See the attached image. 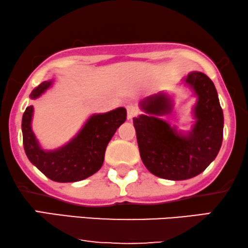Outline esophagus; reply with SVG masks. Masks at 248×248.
I'll return each instance as SVG.
<instances>
[{"label":"esophagus","instance_id":"esophagus-1","mask_svg":"<svg viewBox=\"0 0 248 248\" xmlns=\"http://www.w3.org/2000/svg\"><path fill=\"white\" fill-rule=\"evenodd\" d=\"M126 111H127V118L132 120L134 116L139 114V107L134 103H128L126 105Z\"/></svg>","mask_w":248,"mask_h":248}]
</instances>
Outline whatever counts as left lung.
<instances>
[{"instance_id":"1","label":"left lung","mask_w":248,"mask_h":248,"mask_svg":"<svg viewBox=\"0 0 248 248\" xmlns=\"http://www.w3.org/2000/svg\"><path fill=\"white\" fill-rule=\"evenodd\" d=\"M185 83L198 94L196 123L187 135L159 118L171 110V99L159 93L141 101L144 115L133 118L142 161L160 178L183 181L201 174L215 160L222 143L223 113L211 79L202 72L189 73Z\"/></svg>"}]
</instances>
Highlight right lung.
Masks as SVG:
<instances>
[{
  "instance_id": "add662e5",
  "label": "right lung",
  "mask_w": 248,
  "mask_h": 248,
  "mask_svg": "<svg viewBox=\"0 0 248 248\" xmlns=\"http://www.w3.org/2000/svg\"><path fill=\"white\" fill-rule=\"evenodd\" d=\"M50 84L52 81H44L31 91L30 98H38ZM32 111V106L27 107L22 116L21 127L26 155L44 175L59 183L82 181L99 170L108 142L126 120V109L123 107L106 114L93 115L79 134L66 145L54 151H44L30 125Z\"/></svg>"
}]
</instances>
